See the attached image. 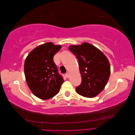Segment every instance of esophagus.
I'll return each instance as SVG.
<instances>
[{
    "label": "esophagus",
    "mask_w": 135,
    "mask_h": 135,
    "mask_svg": "<svg viewBox=\"0 0 135 135\" xmlns=\"http://www.w3.org/2000/svg\"><path fill=\"white\" fill-rule=\"evenodd\" d=\"M65 76H66V77H67V78H68L70 77V74H69V73H67L65 74Z\"/></svg>",
    "instance_id": "obj_1"
}]
</instances>
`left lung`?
I'll list each match as a JSON object with an SVG mask.
<instances>
[{
    "label": "left lung",
    "mask_w": 135,
    "mask_h": 135,
    "mask_svg": "<svg viewBox=\"0 0 135 135\" xmlns=\"http://www.w3.org/2000/svg\"><path fill=\"white\" fill-rule=\"evenodd\" d=\"M69 49L79 62L82 82L76 88L80 95L94 97L104 88L110 75V65L101 51L88 43L70 46Z\"/></svg>",
    "instance_id": "left-lung-1"
}]
</instances>
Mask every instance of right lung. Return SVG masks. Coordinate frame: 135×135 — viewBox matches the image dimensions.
I'll return each mask as SVG.
<instances>
[{"instance_id": "1", "label": "right lung", "mask_w": 135, "mask_h": 135, "mask_svg": "<svg viewBox=\"0 0 135 135\" xmlns=\"http://www.w3.org/2000/svg\"><path fill=\"white\" fill-rule=\"evenodd\" d=\"M61 46L48 42L34 49L24 63V74L28 87L34 95L46 100L58 93L64 82L53 61Z\"/></svg>"}]
</instances>
